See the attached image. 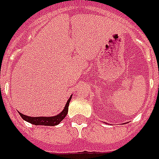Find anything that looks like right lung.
<instances>
[{"label":"right lung","mask_w":159,"mask_h":159,"mask_svg":"<svg viewBox=\"0 0 159 159\" xmlns=\"http://www.w3.org/2000/svg\"><path fill=\"white\" fill-rule=\"evenodd\" d=\"M72 97L69 98V99L67 100L66 106L64 108L61 113L57 115L56 116H51V117H44V116H41V117H31V116H25L23 114L20 113V116L23 118L25 121L30 122L31 124L34 125H43V126H56V125L59 124L61 121L63 120L65 116H67V111H68V105H69V102H70Z\"/></svg>","instance_id":"add662e5"}]
</instances>
